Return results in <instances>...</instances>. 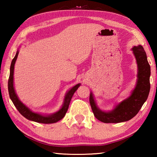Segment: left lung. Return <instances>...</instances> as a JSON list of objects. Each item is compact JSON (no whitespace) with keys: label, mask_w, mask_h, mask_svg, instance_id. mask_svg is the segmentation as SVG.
<instances>
[{"label":"left lung","mask_w":157,"mask_h":157,"mask_svg":"<svg viewBox=\"0 0 157 157\" xmlns=\"http://www.w3.org/2000/svg\"><path fill=\"white\" fill-rule=\"evenodd\" d=\"M132 50L136 59L138 74L136 85L130 96L117 105L112 111L107 112L98 107L93 94H90L89 102L93 112L95 118L102 123H118L129 121L139 113L147 99L150 90V66L142 46H134Z\"/></svg>","instance_id":"left-lung-1"}]
</instances>
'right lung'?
<instances>
[{"label": "right lung", "mask_w": 157, "mask_h": 157, "mask_svg": "<svg viewBox=\"0 0 157 157\" xmlns=\"http://www.w3.org/2000/svg\"><path fill=\"white\" fill-rule=\"evenodd\" d=\"M18 55V50L17 51V54H16L14 59H12L11 66H10V77L8 79V91L10 99L12 100L13 104L14 105L16 108L17 110L19 111V113L24 116L25 118L28 119V120L36 122V123H44V124H50V123H57L61 119H62L64 116L66 115V113L67 112L68 109L69 107V104L72 98L73 95L74 94L78 87L80 86V84H76L74 86L73 88H71L66 94L64 98V102L63 103V105L60 109L57 111L56 113L50 114V115L44 116L41 115V113H35L32 111L30 109L26 107V106L23 104L21 102V100L18 99L17 94H16L14 87V64L16 62V60L17 59Z\"/></svg>", "instance_id": "obj_1"}]
</instances>
